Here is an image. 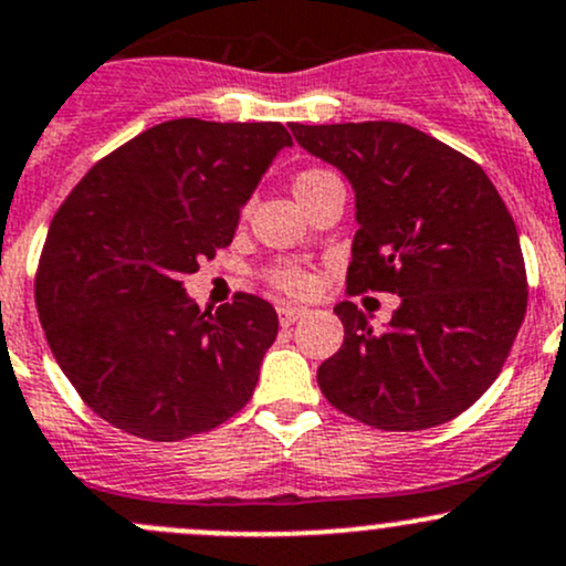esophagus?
<instances>
[{"instance_id": "34e87169", "label": "esophagus", "mask_w": 566, "mask_h": 566, "mask_svg": "<svg viewBox=\"0 0 566 566\" xmlns=\"http://www.w3.org/2000/svg\"><path fill=\"white\" fill-rule=\"evenodd\" d=\"M301 316H306V308L293 306V303H282V306H279V322H282L284 327L295 325V322L301 319Z\"/></svg>"}]
</instances>
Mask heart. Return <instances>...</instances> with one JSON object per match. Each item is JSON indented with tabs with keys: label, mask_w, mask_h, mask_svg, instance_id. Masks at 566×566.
<instances>
[{
	"label": "heart",
	"mask_w": 566,
	"mask_h": 566,
	"mask_svg": "<svg viewBox=\"0 0 566 566\" xmlns=\"http://www.w3.org/2000/svg\"><path fill=\"white\" fill-rule=\"evenodd\" d=\"M331 179H335V177L325 169L301 171L295 177V182H293L297 201H301V198H306L308 192H314L316 188H319V185L331 182ZM269 279H271V284H276V287L284 290V293L301 295V293H306V290H308V273L301 271V269H293V265H279V269H273L269 273Z\"/></svg>",
	"instance_id": "heart-1"
}]
</instances>
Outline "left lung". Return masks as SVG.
<instances>
[{"label": "left lung", "mask_w": 566, "mask_h": 566, "mask_svg": "<svg viewBox=\"0 0 566 566\" xmlns=\"http://www.w3.org/2000/svg\"><path fill=\"white\" fill-rule=\"evenodd\" d=\"M290 128L354 190L346 290L400 295L384 333L352 301L335 306L344 344L316 370L322 395L376 430L451 421L492 387L526 314L505 201L475 160L406 123Z\"/></svg>", "instance_id": "obj_1"}]
</instances>
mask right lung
I'll use <instances>...</instances> for the list:
<instances>
[{"label": "right lung", "instance_id": "right-lung-1", "mask_svg": "<svg viewBox=\"0 0 566 566\" xmlns=\"http://www.w3.org/2000/svg\"><path fill=\"white\" fill-rule=\"evenodd\" d=\"M282 123L179 117L98 160L55 212L34 301L55 363L117 430L158 443L209 432L250 402L279 333L269 301L201 312L182 287L233 241Z\"/></svg>", "mask_w": 566, "mask_h": 566}]
</instances>
